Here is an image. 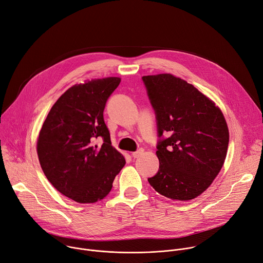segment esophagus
Returning a JSON list of instances; mask_svg holds the SVG:
<instances>
[{
  "label": "esophagus",
  "mask_w": 263,
  "mask_h": 263,
  "mask_svg": "<svg viewBox=\"0 0 263 263\" xmlns=\"http://www.w3.org/2000/svg\"><path fill=\"white\" fill-rule=\"evenodd\" d=\"M143 153H144V149H139V150H137L135 152H132L131 155H132L133 159H137V157L141 156Z\"/></svg>",
  "instance_id": "1"
}]
</instances>
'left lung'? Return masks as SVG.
<instances>
[{"instance_id":"1","label":"left lung","mask_w":263,"mask_h":263,"mask_svg":"<svg viewBox=\"0 0 263 263\" xmlns=\"http://www.w3.org/2000/svg\"><path fill=\"white\" fill-rule=\"evenodd\" d=\"M156 114L160 169L149 184L162 196L190 201L212 185L227 153L230 132L216 103L171 74L143 76Z\"/></svg>"}]
</instances>
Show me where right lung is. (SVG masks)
<instances>
[{"instance_id": "add662e5", "label": "right lung", "mask_w": 263, "mask_h": 263, "mask_svg": "<svg viewBox=\"0 0 263 263\" xmlns=\"http://www.w3.org/2000/svg\"><path fill=\"white\" fill-rule=\"evenodd\" d=\"M119 77L87 80L65 91L40 130L37 153L47 180L77 203H95L109 195L126 164L111 144L103 110ZM101 138L103 144L96 141Z\"/></svg>"}]
</instances>
